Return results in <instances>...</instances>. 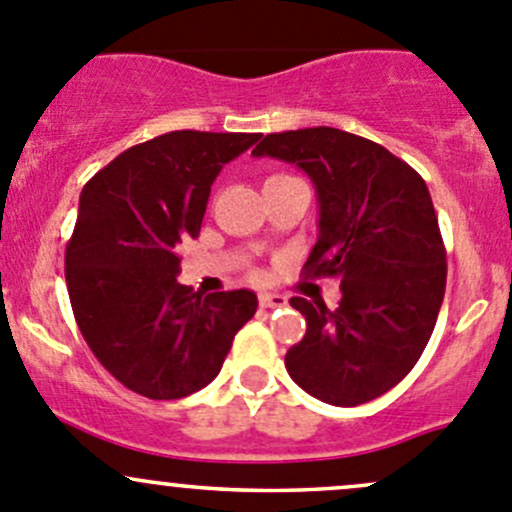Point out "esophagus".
<instances>
[{"mask_svg": "<svg viewBox=\"0 0 512 512\" xmlns=\"http://www.w3.org/2000/svg\"><path fill=\"white\" fill-rule=\"evenodd\" d=\"M288 303L286 296H281V293H261L258 296V306L261 308H283Z\"/></svg>", "mask_w": 512, "mask_h": 512, "instance_id": "34e87169", "label": "esophagus"}]
</instances>
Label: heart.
<instances>
[{
    "mask_svg": "<svg viewBox=\"0 0 512 512\" xmlns=\"http://www.w3.org/2000/svg\"><path fill=\"white\" fill-rule=\"evenodd\" d=\"M271 179H276V176H271Z\"/></svg>",
    "mask_w": 512,
    "mask_h": 512,
    "instance_id": "obj_1",
    "label": "heart"
}]
</instances>
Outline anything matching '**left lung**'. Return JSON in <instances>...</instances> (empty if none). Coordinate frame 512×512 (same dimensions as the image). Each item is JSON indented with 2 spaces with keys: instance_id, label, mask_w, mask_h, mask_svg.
I'll list each match as a JSON object with an SVG mask.
<instances>
[{
  "instance_id": "obj_1",
  "label": "left lung",
  "mask_w": 512,
  "mask_h": 512,
  "mask_svg": "<svg viewBox=\"0 0 512 512\" xmlns=\"http://www.w3.org/2000/svg\"><path fill=\"white\" fill-rule=\"evenodd\" d=\"M254 156L306 171L318 241L303 271L341 278L333 311L291 298L306 336L288 348V376L331 406L383 396L418 363L443 303L448 266L426 181L376 141L331 126L268 134Z\"/></svg>"
}]
</instances>
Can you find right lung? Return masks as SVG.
I'll list each match as a JSON object with an SVG mask.
<instances>
[{"mask_svg": "<svg viewBox=\"0 0 512 512\" xmlns=\"http://www.w3.org/2000/svg\"><path fill=\"white\" fill-rule=\"evenodd\" d=\"M261 134L169 131L106 164L79 199L67 244L69 301L101 366L129 391L176 401L219 376L256 293L201 296L176 281L181 241L196 239L211 184Z\"/></svg>", "mask_w": 512, "mask_h": 512, "instance_id": "right-lung-1", "label": "right lung"}]
</instances>
